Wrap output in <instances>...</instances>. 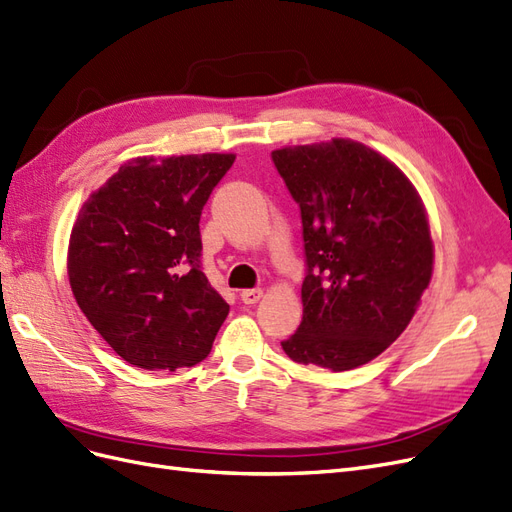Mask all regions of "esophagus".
<instances>
[{
    "label": "esophagus",
    "instance_id": "esophagus-1",
    "mask_svg": "<svg viewBox=\"0 0 512 512\" xmlns=\"http://www.w3.org/2000/svg\"><path fill=\"white\" fill-rule=\"evenodd\" d=\"M239 297L245 305H254L262 299V290L260 288H245V290H241Z\"/></svg>",
    "mask_w": 512,
    "mask_h": 512
}]
</instances>
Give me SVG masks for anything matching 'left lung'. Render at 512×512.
Returning a JSON list of instances; mask_svg holds the SVG:
<instances>
[{"label":"left lung","instance_id":"8db88e82","mask_svg":"<svg viewBox=\"0 0 512 512\" xmlns=\"http://www.w3.org/2000/svg\"><path fill=\"white\" fill-rule=\"evenodd\" d=\"M299 203L303 320L282 342L301 365L348 371L406 331L433 273L421 196L382 153L350 138L271 153Z\"/></svg>","mask_w":512,"mask_h":512}]
</instances>
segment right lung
Instances as JSON below:
<instances>
[{
  "label": "right lung",
  "instance_id": "right-lung-1",
  "mask_svg": "<svg viewBox=\"0 0 512 512\" xmlns=\"http://www.w3.org/2000/svg\"><path fill=\"white\" fill-rule=\"evenodd\" d=\"M235 153L134 158L91 194L72 226L70 288L123 361L141 369L207 359L228 303L200 267V213Z\"/></svg>",
  "mask_w": 512,
  "mask_h": 512
}]
</instances>
